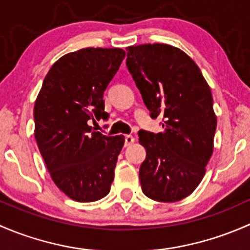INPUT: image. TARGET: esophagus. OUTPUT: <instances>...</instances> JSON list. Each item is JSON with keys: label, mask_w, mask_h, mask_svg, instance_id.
Instances as JSON below:
<instances>
[{"label": "esophagus", "mask_w": 250, "mask_h": 250, "mask_svg": "<svg viewBox=\"0 0 250 250\" xmlns=\"http://www.w3.org/2000/svg\"><path fill=\"white\" fill-rule=\"evenodd\" d=\"M134 137H133V135H125V146H129V145H132L133 143H134Z\"/></svg>", "instance_id": "obj_1"}]
</instances>
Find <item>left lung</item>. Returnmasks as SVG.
<instances>
[{"label":"left lung","instance_id":"obj_1","mask_svg":"<svg viewBox=\"0 0 250 250\" xmlns=\"http://www.w3.org/2000/svg\"><path fill=\"white\" fill-rule=\"evenodd\" d=\"M127 67L152 118L165 132H139L146 148L139 179L144 195L176 202L202 181L213 153L216 116L210 88L200 67L179 48L140 44L127 48Z\"/></svg>","mask_w":250,"mask_h":250}]
</instances>
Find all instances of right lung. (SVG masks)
Here are the masks:
<instances>
[{
    "label": "right lung",
    "instance_id": "right-lung-1",
    "mask_svg": "<svg viewBox=\"0 0 250 250\" xmlns=\"http://www.w3.org/2000/svg\"><path fill=\"white\" fill-rule=\"evenodd\" d=\"M120 48H83L53 64L35 102V138L55 185L77 202L110 192L123 135L94 132L90 120H107L104 92L120 69Z\"/></svg>",
    "mask_w": 250,
    "mask_h": 250
}]
</instances>
